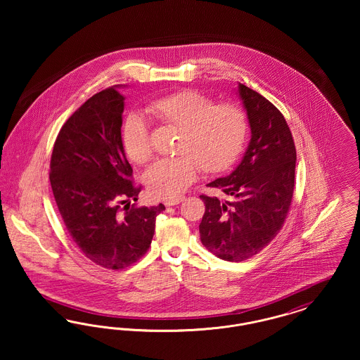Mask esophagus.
Listing matches in <instances>:
<instances>
[{"instance_id": "1", "label": "esophagus", "mask_w": 360, "mask_h": 360, "mask_svg": "<svg viewBox=\"0 0 360 360\" xmlns=\"http://www.w3.org/2000/svg\"><path fill=\"white\" fill-rule=\"evenodd\" d=\"M185 200V197H178V198H172V200H166L165 201V205L166 206H174L178 205L179 202H182Z\"/></svg>"}]
</instances>
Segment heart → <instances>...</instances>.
Returning a JSON list of instances; mask_svg holds the SVG:
<instances>
[{"label": "heart", "instance_id": "b5f03b06", "mask_svg": "<svg viewBox=\"0 0 360 360\" xmlns=\"http://www.w3.org/2000/svg\"><path fill=\"white\" fill-rule=\"evenodd\" d=\"M147 110L162 127L178 129L170 159H162L147 172L146 182L159 198L181 195L204 172L226 169L240 154L247 132L245 112L235 103H214L195 90H181L147 103ZM127 156L137 165L153 156L150 124L141 115L127 116L121 132Z\"/></svg>", "mask_w": 360, "mask_h": 360}]
</instances>
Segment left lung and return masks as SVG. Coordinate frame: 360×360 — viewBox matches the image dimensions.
Instances as JSON below:
<instances>
[{
    "label": "left lung",
    "instance_id": "obj_1",
    "mask_svg": "<svg viewBox=\"0 0 360 360\" xmlns=\"http://www.w3.org/2000/svg\"><path fill=\"white\" fill-rule=\"evenodd\" d=\"M251 127V141L235 172L207 186L229 200L201 194L205 213L201 241L216 257L243 262L260 252L283 226L290 209L297 153L290 128L279 109L239 84Z\"/></svg>",
    "mask_w": 360,
    "mask_h": 360
}]
</instances>
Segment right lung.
Wrapping results in <instances>:
<instances>
[{
    "instance_id": "right-lung-1",
    "label": "right lung",
    "mask_w": 360,
    "mask_h": 360,
    "mask_svg": "<svg viewBox=\"0 0 360 360\" xmlns=\"http://www.w3.org/2000/svg\"><path fill=\"white\" fill-rule=\"evenodd\" d=\"M124 96L109 87L90 97L60 128L52 150L55 202L75 245L96 264L121 270L148 251L165 205H131L132 184L122 140Z\"/></svg>"
}]
</instances>
